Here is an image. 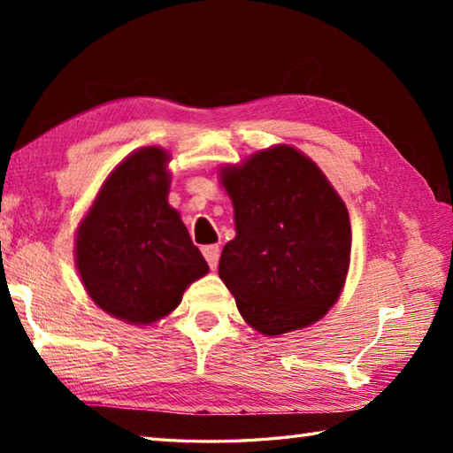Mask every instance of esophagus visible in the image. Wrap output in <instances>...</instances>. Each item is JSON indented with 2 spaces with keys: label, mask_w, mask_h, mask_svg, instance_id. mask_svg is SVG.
<instances>
[{
  "label": "esophagus",
  "mask_w": 453,
  "mask_h": 453,
  "mask_svg": "<svg viewBox=\"0 0 453 453\" xmlns=\"http://www.w3.org/2000/svg\"><path fill=\"white\" fill-rule=\"evenodd\" d=\"M202 254H203L205 262H208V265L211 267V270H216L218 259H219V245H203Z\"/></svg>",
  "instance_id": "esophagus-1"
}]
</instances>
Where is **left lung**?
<instances>
[{
  "label": "left lung",
  "mask_w": 453,
  "mask_h": 453,
  "mask_svg": "<svg viewBox=\"0 0 453 453\" xmlns=\"http://www.w3.org/2000/svg\"><path fill=\"white\" fill-rule=\"evenodd\" d=\"M232 197L235 237L219 278L251 327L280 335L318 321L346 281L348 210L319 167L289 145L221 170Z\"/></svg>",
  "instance_id": "1"
}]
</instances>
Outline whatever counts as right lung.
Here are the masks:
<instances>
[{
  "instance_id": "add662e5",
  "label": "right lung",
  "mask_w": 453,
  "mask_h": 453,
  "mask_svg": "<svg viewBox=\"0 0 453 453\" xmlns=\"http://www.w3.org/2000/svg\"><path fill=\"white\" fill-rule=\"evenodd\" d=\"M167 153L143 148L99 189L75 243L78 270L99 308L129 324H151L178 308L208 264L167 203Z\"/></svg>"
}]
</instances>
